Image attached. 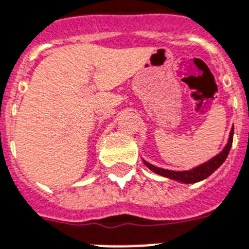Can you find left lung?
I'll return each mask as SVG.
<instances>
[{
	"mask_svg": "<svg viewBox=\"0 0 249 249\" xmlns=\"http://www.w3.org/2000/svg\"><path fill=\"white\" fill-rule=\"evenodd\" d=\"M233 134H234V128H231V134H229V139H228L227 145L224 147V149L221 150L220 153L216 154L215 157H213L212 160L205 162V163L200 164V166L195 167L190 171H170V170H163V168H160V167H156L153 164L148 163L147 160H143L144 164L149 168L150 171H153L157 175H160V176L167 177V178L176 179L182 183H195L205 179L206 177H209L213 172L218 170L219 167L223 164L225 160H227L228 154H229V150L231 148V143H233Z\"/></svg>",
	"mask_w": 249,
	"mask_h": 249,
	"instance_id": "1",
	"label": "left lung"
}]
</instances>
